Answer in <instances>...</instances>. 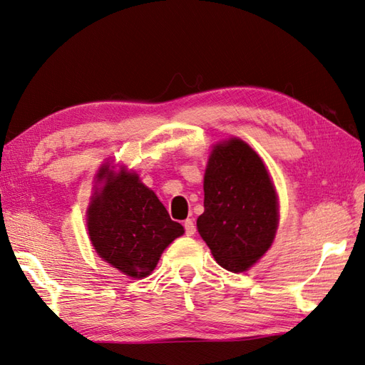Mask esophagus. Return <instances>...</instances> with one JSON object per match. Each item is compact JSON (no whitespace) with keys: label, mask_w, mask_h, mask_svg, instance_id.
Listing matches in <instances>:
<instances>
[{"label":"esophagus","mask_w":365,"mask_h":365,"mask_svg":"<svg viewBox=\"0 0 365 365\" xmlns=\"http://www.w3.org/2000/svg\"><path fill=\"white\" fill-rule=\"evenodd\" d=\"M184 230H185V235H187V236H192L193 233H195V224H193L192 219L184 220Z\"/></svg>","instance_id":"esophagus-1"}]
</instances>
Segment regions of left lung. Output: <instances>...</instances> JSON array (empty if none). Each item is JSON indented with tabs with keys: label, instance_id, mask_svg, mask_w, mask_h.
<instances>
[{
	"label": "left lung",
	"instance_id": "left-lung-1",
	"mask_svg": "<svg viewBox=\"0 0 365 365\" xmlns=\"http://www.w3.org/2000/svg\"><path fill=\"white\" fill-rule=\"evenodd\" d=\"M200 236L222 267L241 272L271 247L279 222L277 195L258 154L240 138L214 148L205 173Z\"/></svg>",
	"mask_w": 365,
	"mask_h": 365
}]
</instances>
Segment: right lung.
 <instances>
[{"label":"right lung","mask_w":365,"mask_h":365,"mask_svg":"<svg viewBox=\"0 0 365 365\" xmlns=\"http://www.w3.org/2000/svg\"><path fill=\"white\" fill-rule=\"evenodd\" d=\"M106 178L102 193L88 210V232L98 254L118 271L133 279L150 276L168 244L184 233L155 193L135 173L120 175L101 168Z\"/></svg>","instance_id":"add662e5"}]
</instances>
